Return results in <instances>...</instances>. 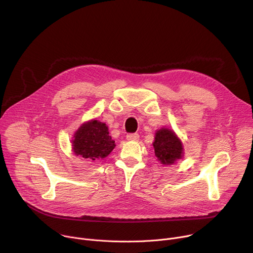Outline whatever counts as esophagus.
Returning a JSON list of instances; mask_svg holds the SVG:
<instances>
[{"instance_id":"esophagus-1","label":"esophagus","mask_w":253,"mask_h":253,"mask_svg":"<svg viewBox=\"0 0 253 253\" xmlns=\"http://www.w3.org/2000/svg\"><path fill=\"white\" fill-rule=\"evenodd\" d=\"M126 138H127V140H129V141H138L139 135H138L137 133H132V134H128V135L126 136Z\"/></svg>"}]
</instances>
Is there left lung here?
<instances>
[{
  "mask_svg": "<svg viewBox=\"0 0 253 253\" xmlns=\"http://www.w3.org/2000/svg\"><path fill=\"white\" fill-rule=\"evenodd\" d=\"M155 156L163 165L174 164L183 157L182 142L173 130L161 128L156 131L153 142Z\"/></svg>",
  "mask_w": 253,
  "mask_h": 253,
  "instance_id": "8db88e82",
  "label": "left lung"
}]
</instances>
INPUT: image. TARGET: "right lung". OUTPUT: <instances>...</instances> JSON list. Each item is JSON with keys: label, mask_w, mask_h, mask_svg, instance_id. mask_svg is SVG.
<instances>
[{"label": "right lung", "mask_w": 253, "mask_h": 253, "mask_svg": "<svg viewBox=\"0 0 253 253\" xmlns=\"http://www.w3.org/2000/svg\"><path fill=\"white\" fill-rule=\"evenodd\" d=\"M72 146L75 155L94 161L107 157L116 145L105 123L90 120L75 132Z\"/></svg>", "instance_id": "right-lung-1"}]
</instances>
